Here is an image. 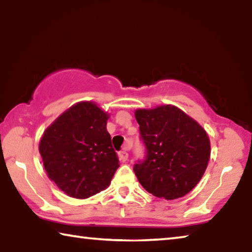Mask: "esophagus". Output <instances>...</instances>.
<instances>
[{
	"mask_svg": "<svg viewBox=\"0 0 252 252\" xmlns=\"http://www.w3.org/2000/svg\"><path fill=\"white\" fill-rule=\"evenodd\" d=\"M127 150H130V146H126L125 150L119 152V158H120V160L122 162H126L127 160V158H129V153H127Z\"/></svg>",
	"mask_w": 252,
	"mask_h": 252,
	"instance_id": "esophagus-1",
	"label": "esophagus"
}]
</instances>
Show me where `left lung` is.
Listing matches in <instances>:
<instances>
[{"instance_id": "left-lung-1", "label": "left lung", "mask_w": 252, "mask_h": 252, "mask_svg": "<svg viewBox=\"0 0 252 252\" xmlns=\"http://www.w3.org/2000/svg\"><path fill=\"white\" fill-rule=\"evenodd\" d=\"M134 116L147 148L146 160L133 168L139 182L158 198L173 200L189 193L210 159L206 130L171 104L138 109Z\"/></svg>"}]
</instances>
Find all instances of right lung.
Instances as JSON below:
<instances>
[{
	"label": "right lung",
	"instance_id": "right-lung-1",
	"mask_svg": "<svg viewBox=\"0 0 252 252\" xmlns=\"http://www.w3.org/2000/svg\"><path fill=\"white\" fill-rule=\"evenodd\" d=\"M108 112L81 101L46 127L39 151L46 174L69 197L87 199L110 186L120 167L106 131Z\"/></svg>",
	"mask_w": 252,
	"mask_h": 252
}]
</instances>
